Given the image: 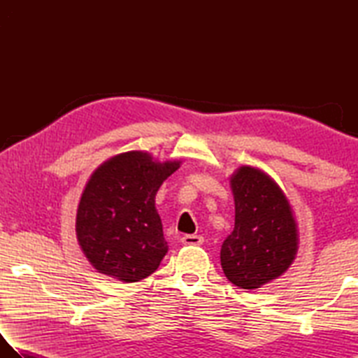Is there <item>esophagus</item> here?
<instances>
[{
    "instance_id": "34e87169",
    "label": "esophagus",
    "mask_w": 358,
    "mask_h": 358,
    "mask_svg": "<svg viewBox=\"0 0 358 358\" xmlns=\"http://www.w3.org/2000/svg\"><path fill=\"white\" fill-rule=\"evenodd\" d=\"M203 237L201 235H183L181 237V243L186 246H200L203 245Z\"/></svg>"
}]
</instances>
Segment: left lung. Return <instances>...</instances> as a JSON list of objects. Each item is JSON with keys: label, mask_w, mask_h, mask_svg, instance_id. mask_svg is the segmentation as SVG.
<instances>
[{"label": "left lung", "mask_w": 358, "mask_h": 358, "mask_svg": "<svg viewBox=\"0 0 358 358\" xmlns=\"http://www.w3.org/2000/svg\"><path fill=\"white\" fill-rule=\"evenodd\" d=\"M235 226L220 260L227 280L257 289L287 271L299 250V229L287 196L268 173L241 166L231 175Z\"/></svg>", "instance_id": "1"}]
</instances>
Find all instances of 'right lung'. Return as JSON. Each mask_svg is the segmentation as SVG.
Returning <instances> with one entry per match:
<instances>
[{
    "instance_id": "obj_1",
    "label": "right lung",
    "mask_w": 358,
    "mask_h": 358,
    "mask_svg": "<svg viewBox=\"0 0 358 358\" xmlns=\"http://www.w3.org/2000/svg\"><path fill=\"white\" fill-rule=\"evenodd\" d=\"M180 159L158 162L144 150L123 152L96 167L77 209L78 245L96 272L135 283L167 254L155 195Z\"/></svg>"
}]
</instances>
